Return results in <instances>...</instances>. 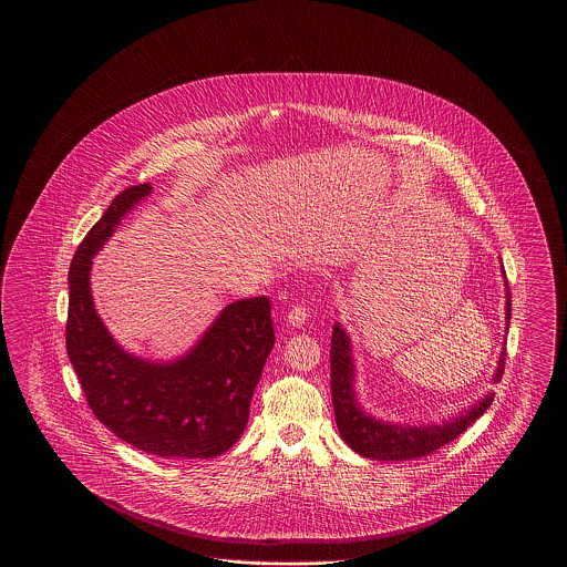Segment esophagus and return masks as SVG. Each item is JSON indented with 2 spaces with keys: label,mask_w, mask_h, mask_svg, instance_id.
Listing matches in <instances>:
<instances>
[{
  "label": "esophagus",
  "mask_w": 567,
  "mask_h": 567,
  "mask_svg": "<svg viewBox=\"0 0 567 567\" xmlns=\"http://www.w3.org/2000/svg\"><path fill=\"white\" fill-rule=\"evenodd\" d=\"M306 321H308V310L303 306L291 308V312L287 315V323L291 327H301V324H306Z\"/></svg>",
  "instance_id": "esophagus-1"
}]
</instances>
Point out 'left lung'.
<instances>
[{
	"instance_id": "left-lung-1",
	"label": "left lung",
	"mask_w": 567,
	"mask_h": 567,
	"mask_svg": "<svg viewBox=\"0 0 567 567\" xmlns=\"http://www.w3.org/2000/svg\"><path fill=\"white\" fill-rule=\"evenodd\" d=\"M502 276L506 285V331L511 327V291L506 271L502 266ZM506 347L502 349L497 368L493 372V382H499L504 374ZM331 400L336 412V425L342 440L361 457L378 458V461H408V458L425 457L440 446L453 442L457 435L465 432L476 419H481L486 408L493 402V391H488L478 402L455 412L442 423H393L377 419L370 414L357 400V368L352 357V342L349 331L340 321L333 324L331 331Z\"/></svg>"
}]
</instances>
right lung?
I'll list each match as a JSON object with an SVG mask.
<instances>
[{"mask_svg": "<svg viewBox=\"0 0 567 567\" xmlns=\"http://www.w3.org/2000/svg\"><path fill=\"white\" fill-rule=\"evenodd\" d=\"M153 187L118 193L70 266L65 344L93 414L137 451L210 458L238 442L252 391L274 347L268 297L227 303L189 351L153 361L125 351L95 310L93 257Z\"/></svg>", "mask_w": 567, "mask_h": 567, "instance_id": "obj_1", "label": "right lung"}]
</instances>
